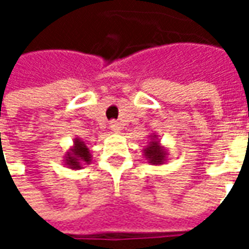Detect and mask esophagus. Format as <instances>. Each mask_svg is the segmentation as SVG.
<instances>
[{"mask_svg": "<svg viewBox=\"0 0 249 249\" xmlns=\"http://www.w3.org/2000/svg\"><path fill=\"white\" fill-rule=\"evenodd\" d=\"M109 128H110V130H112L113 133H119L120 130H121V126H120L119 123H116V121H112L110 125H109Z\"/></svg>", "mask_w": 249, "mask_h": 249, "instance_id": "1", "label": "esophagus"}]
</instances>
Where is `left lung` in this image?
Segmentation results:
<instances>
[{"label":"left lung","mask_w":249,"mask_h":249,"mask_svg":"<svg viewBox=\"0 0 249 249\" xmlns=\"http://www.w3.org/2000/svg\"><path fill=\"white\" fill-rule=\"evenodd\" d=\"M142 155L152 165H162L168 160L167 148L161 145L157 135H151L148 137V144L142 149Z\"/></svg>","instance_id":"8db88e82"}]
</instances>
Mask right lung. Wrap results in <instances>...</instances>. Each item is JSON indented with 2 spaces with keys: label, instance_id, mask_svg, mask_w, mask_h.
I'll use <instances>...</instances> for the list:
<instances>
[{
  "label": "right lung",
  "instance_id": "add662e5",
  "mask_svg": "<svg viewBox=\"0 0 249 249\" xmlns=\"http://www.w3.org/2000/svg\"><path fill=\"white\" fill-rule=\"evenodd\" d=\"M62 161L65 162L66 167L71 168L73 171L81 169L84 168V165L90 164L92 161L90 149L81 139L76 137V139H73V145L66 151Z\"/></svg>",
  "mask_w": 249,
  "mask_h": 249
}]
</instances>
